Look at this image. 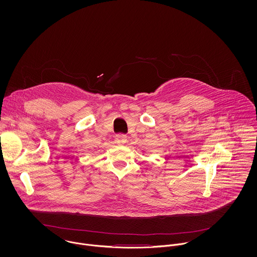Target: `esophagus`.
<instances>
[{
  "label": "esophagus",
  "mask_w": 257,
  "mask_h": 257,
  "mask_svg": "<svg viewBox=\"0 0 257 257\" xmlns=\"http://www.w3.org/2000/svg\"><path fill=\"white\" fill-rule=\"evenodd\" d=\"M115 143L117 145H123L126 143V137L123 136V135H120V136H117L115 138Z\"/></svg>",
  "instance_id": "1"
}]
</instances>
